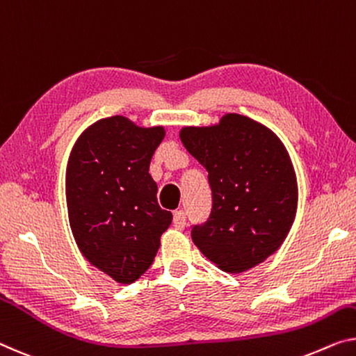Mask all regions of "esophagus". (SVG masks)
I'll list each match as a JSON object with an SVG mask.
<instances>
[{"label": "esophagus", "instance_id": "34e87169", "mask_svg": "<svg viewBox=\"0 0 356 356\" xmlns=\"http://www.w3.org/2000/svg\"><path fill=\"white\" fill-rule=\"evenodd\" d=\"M185 225H187V217H185L184 211H176L174 212V227L177 230H184Z\"/></svg>", "mask_w": 356, "mask_h": 356}]
</instances>
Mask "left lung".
Listing matches in <instances>:
<instances>
[{
	"instance_id": "8db88e82",
	"label": "left lung",
	"mask_w": 356,
	"mask_h": 356,
	"mask_svg": "<svg viewBox=\"0 0 356 356\" xmlns=\"http://www.w3.org/2000/svg\"><path fill=\"white\" fill-rule=\"evenodd\" d=\"M180 140L208 171L212 208L192 240L217 267L240 273L283 245L297 209V180L281 140L248 116L182 127Z\"/></svg>"
}]
</instances>
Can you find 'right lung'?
<instances>
[{"label": "right lung", "instance_id": "right-lung-1", "mask_svg": "<svg viewBox=\"0 0 356 356\" xmlns=\"http://www.w3.org/2000/svg\"><path fill=\"white\" fill-rule=\"evenodd\" d=\"M164 127L136 126L126 116L95 121L78 137L67 164L68 220L79 251L121 284L153 264L172 214L156 201L148 174Z\"/></svg>", "mask_w": 356, "mask_h": 356}]
</instances>
